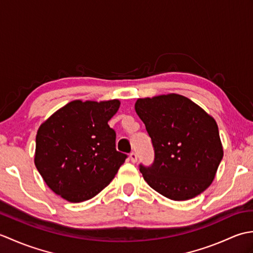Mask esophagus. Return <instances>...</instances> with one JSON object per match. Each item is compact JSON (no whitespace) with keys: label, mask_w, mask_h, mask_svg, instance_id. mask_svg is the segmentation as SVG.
Returning <instances> with one entry per match:
<instances>
[{"label":"esophagus","mask_w":253,"mask_h":253,"mask_svg":"<svg viewBox=\"0 0 253 253\" xmlns=\"http://www.w3.org/2000/svg\"><path fill=\"white\" fill-rule=\"evenodd\" d=\"M129 159H130V161L132 163H136L137 162V160H138V157H137V154L136 153H130V155H129Z\"/></svg>","instance_id":"1"}]
</instances>
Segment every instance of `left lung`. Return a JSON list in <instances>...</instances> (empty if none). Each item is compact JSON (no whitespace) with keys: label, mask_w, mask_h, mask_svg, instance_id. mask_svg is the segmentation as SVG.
Returning <instances> with one entry per match:
<instances>
[{"label":"left lung","mask_w":253,"mask_h":253,"mask_svg":"<svg viewBox=\"0 0 253 253\" xmlns=\"http://www.w3.org/2000/svg\"><path fill=\"white\" fill-rule=\"evenodd\" d=\"M135 110L154 148L153 164L140 165L148 185L175 201L189 200L210 187L223 159L215 120L176 93L138 99Z\"/></svg>","instance_id":"left-lung-1"}]
</instances>
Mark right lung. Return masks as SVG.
I'll list each match as a JSON object with an SVG mask.
<instances>
[{
    "instance_id": "obj_1",
    "label": "right lung",
    "mask_w": 253,
    "mask_h": 253,
    "mask_svg": "<svg viewBox=\"0 0 253 253\" xmlns=\"http://www.w3.org/2000/svg\"><path fill=\"white\" fill-rule=\"evenodd\" d=\"M120 100H75L41 124L35 165L50 189L69 202H83L103 190L125 162L109 126Z\"/></svg>"
}]
</instances>
